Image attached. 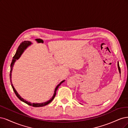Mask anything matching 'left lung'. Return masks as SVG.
<instances>
[{
  "instance_id": "obj_1",
  "label": "left lung",
  "mask_w": 128,
  "mask_h": 128,
  "mask_svg": "<svg viewBox=\"0 0 128 128\" xmlns=\"http://www.w3.org/2000/svg\"><path fill=\"white\" fill-rule=\"evenodd\" d=\"M118 71H119V72H120V73L121 74V70H120V66H119L118 63Z\"/></svg>"
}]
</instances>
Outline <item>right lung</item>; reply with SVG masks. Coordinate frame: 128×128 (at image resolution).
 Masks as SVG:
<instances>
[{"label":"right lung","mask_w":128,"mask_h":128,"mask_svg":"<svg viewBox=\"0 0 128 128\" xmlns=\"http://www.w3.org/2000/svg\"><path fill=\"white\" fill-rule=\"evenodd\" d=\"M30 44H31V42H28V41H25V42H22V43L20 44V45L18 46V50H17V51H16L15 55H14V57H13V60H12V62L11 63V64H10V81L12 86V88H13V90H14V92L15 94L16 95V96H17V97H18V98L20 100L22 101V102H24L26 103V104H28V105L32 106L33 107H36H36H42V106H45V105H46L48 104L49 103H50V102L54 100V98H55V95H56L57 90V89H58V86L61 84H62L63 82H64L65 80L62 81V82H60V84H58V85L57 86H56L55 89L54 94V95H53L52 97L50 99V100L47 101V102H42V103H31V102H28L26 101V100H24L23 98H22L21 97H20V94L18 93V92H16V90L14 88V86H13V84H12V80H11L12 77H11V76H12V70H13L12 68H13V65H14V63L15 62L16 60H18V59L20 58V55H22V54L23 52L24 51V50H25V49L26 48V47H27L28 46H29V45H30Z\"/></svg>","instance_id":"1"}]
</instances>
